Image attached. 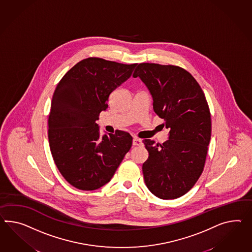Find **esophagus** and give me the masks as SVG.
<instances>
[{"mask_svg":"<svg viewBox=\"0 0 252 252\" xmlns=\"http://www.w3.org/2000/svg\"><path fill=\"white\" fill-rule=\"evenodd\" d=\"M132 144L134 145V146H140V145H142V141L141 139H139V138H133V140H132Z\"/></svg>","mask_w":252,"mask_h":252,"instance_id":"obj_1","label":"esophagus"}]
</instances>
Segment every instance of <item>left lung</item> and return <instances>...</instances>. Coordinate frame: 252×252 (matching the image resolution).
<instances>
[{"label":"left lung","mask_w":252,"mask_h":252,"mask_svg":"<svg viewBox=\"0 0 252 252\" xmlns=\"http://www.w3.org/2000/svg\"><path fill=\"white\" fill-rule=\"evenodd\" d=\"M141 78L164 120L169 140L162 144L143 140L149 153L142 164L149 190L161 199H175L194 187L200 176L211 137V116L200 86L176 65L142 63L133 78Z\"/></svg>","instance_id":"8db88e82"}]
</instances>
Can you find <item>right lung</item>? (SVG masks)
<instances>
[{
    "label": "right lung",
    "mask_w": 252,
    "mask_h": 252,
    "mask_svg": "<svg viewBox=\"0 0 252 252\" xmlns=\"http://www.w3.org/2000/svg\"><path fill=\"white\" fill-rule=\"evenodd\" d=\"M136 65L86 58L57 86L48 119L49 145L59 172L78 189L96 190L109 183L131 147L129 133L118 129L100 136L96 121L108 109L110 93Z\"/></svg>",
    "instance_id": "add662e5"
}]
</instances>
